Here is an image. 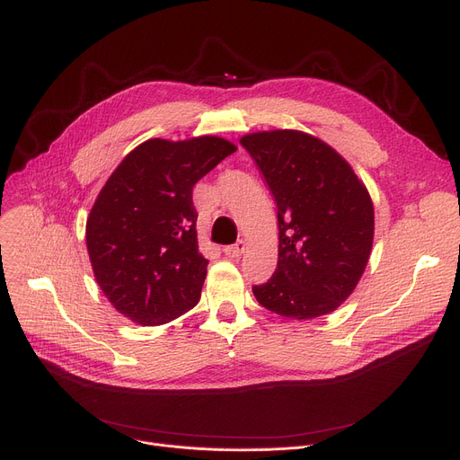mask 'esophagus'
Here are the masks:
<instances>
[{"mask_svg": "<svg viewBox=\"0 0 460 460\" xmlns=\"http://www.w3.org/2000/svg\"><path fill=\"white\" fill-rule=\"evenodd\" d=\"M244 250H246V244L243 243V240H238L236 244H233V246H227V248H224V253L227 255V257H231V259H238L240 255L244 253Z\"/></svg>", "mask_w": 460, "mask_h": 460, "instance_id": "esophagus-1", "label": "esophagus"}]
</instances>
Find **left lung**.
I'll use <instances>...</instances> for the list:
<instances>
[{
  "mask_svg": "<svg viewBox=\"0 0 460 460\" xmlns=\"http://www.w3.org/2000/svg\"><path fill=\"white\" fill-rule=\"evenodd\" d=\"M278 207V269L253 287L276 315L309 321L340 307L366 272L375 208L350 164L323 139L300 130L240 137Z\"/></svg>",
  "mask_w": 460,
  "mask_h": 460,
  "instance_id": "1",
  "label": "left lung"
}]
</instances>
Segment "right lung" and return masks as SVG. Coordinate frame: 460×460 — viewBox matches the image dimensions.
I'll return each instance as SVG.
<instances>
[{"instance_id":"right-lung-1","label":"right lung","mask_w":460,"mask_h":460,"mask_svg":"<svg viewBox=\"0 0 460 460\" xmlns=\"http://www.w3.org/2000/svg\"><path fill=\"white\" fill-rule=\"evenodd\" d=\"M234 151L217 136L153 137L115 167L89 212L85 243L94 279L120 315L158 326L199 302L208 261L191 190Z\"/></svg>"}]
</instances>
